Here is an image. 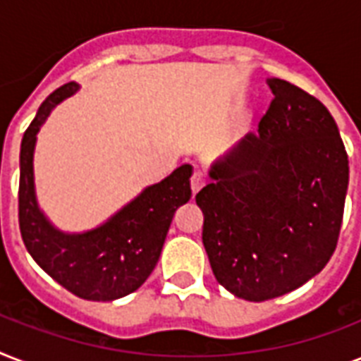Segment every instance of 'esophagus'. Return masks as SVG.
Masks as SVG:
<instances>
[{"label": "esophagus", "instance_id": "esophagus-1", "mask_svg": "<svg viewBox=\"0 0 361 361\" xmlns=\"http://www.w3.org/2000/svg\"><path fill=\"white\" fill-rule=\"evenodd\" d=\"M206 185V176L202 172H195L191 178V189H192V195H197L202 187Z\"/></svg>", "mask_w": 361, "mask_h": 361}]
</instances>
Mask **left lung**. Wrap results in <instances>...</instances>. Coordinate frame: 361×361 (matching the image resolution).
<instances>
[{
  "label": "left lung",
  "instance_id": "left-lung-1",
  "mask_svg": "<svg viewBox=\"0 0 361 361\" xmlns=\"http://www.w3.org/2000/svg\"><path fill=\"white\" fill-rule=\"evenodd\" d=\"M257 133L212 164L197 195L215 279L247 302L296 290L336 251L348 157L319 99L281 78Z\"/></svg>",
  "mask_w": 361,
  "mask_h": 361
}]
</instances>
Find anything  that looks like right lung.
Instances as JSON below:
<instances>
[{
  "instance_id": "1",
  "label": "right lung",
  "mask_w": 361,
  "mask_h": 361,
  "mask_svg": "<svg viewBox=\"0 0 361 361\" xmlns=\"http://www.w3.org/2000/svg\"><path fill=\"white\" fill-rule=\"evenodd\" d=\"M80 84L69 82L37 110L20 146L18 221L22 240L33 260L75 296L112 302L138 290L157 266L176 209L191 198V164H181L159 183L144 187L101 225L90 231H61L39 206L35 191L37 135Z\"/></svg>"
}]
</instances>
